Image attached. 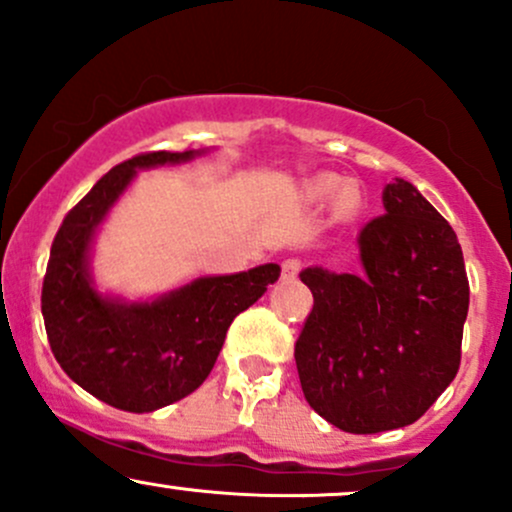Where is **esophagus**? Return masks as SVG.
Masks as SVG:
<instances>
[{
    "label": "esophagus",
    "instance_id": "1",
    "mask_svg": "<svg viewBox=\"0 0 512 512\" xmlns=\"http://www.w3.org/2000/svg\"><path fill=\"white\" fill-rule=\"evenodd\" d=\"M301 272V260H284L281 262V279L291 281Z\"/></svg>",
    "mask_w": 512,
    "mask_h": 512
}]
</instances>
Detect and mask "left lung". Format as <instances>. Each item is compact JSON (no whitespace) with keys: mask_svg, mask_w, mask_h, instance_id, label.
<instances>
[{"mask_svg":"<svg viewBox=\"0 0 512 512\" xmlns=\"http://www.w3.org/2000/svg\"><path fill=\"white\" fill-rule=\"evenodd\" d=\"M358 233L361 272L308 267L313 310L296 342L303 395L346 433L414 424L460 368L469 281L450 223L402 178Z\"/></svg>","mask_w":512,"mask_h":512,"instance_id":"obj_1","label":"left lung"}]
</instances>
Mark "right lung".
<instances>
[{"label": "right lung", "instance_id": "add662e5", "mask_svg": "<svg viewBox=\"0 0 512 512\" xmlns=\"http://www.w3.org/2000/svg\"><path fill=\"white\" fill-rule=\"evenodd\" d=\"M207 151H154L103 175L64 216L43 281V320L64 373L93 397L122 411H156L207 380L233 317L248 310L281 267L199 276L180 289L127 301L96 289L91 250L98 228L139 170L187 163Z\"/></svg>", "mask_w": 512, "mask_h": 512}]
</instances>
